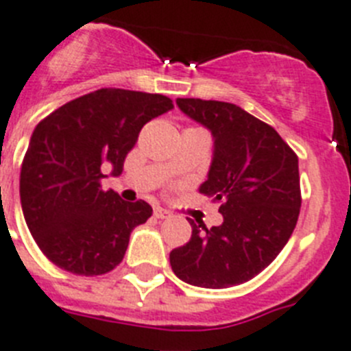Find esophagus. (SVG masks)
I'll use <instances>...</instances> for the list:
<instances>
[{"mask_svg": "<svg viewBox=\"0 0 351 351\" xmlns=\"http://www.w3.org/2000/svg\"><path fill=\"white\" fill-rule=\"evenodd\" d=\"M154 217L156 218H169L170 213L165 211V209H161V208H154Z\"/></svg>", "mask_w": 351, "mask_h": 351, "instance_id": "obj_1", "label": "esophagus"}]
</instances>
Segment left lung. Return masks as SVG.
Returning a JSON list of instances; mask_svg holds the SVG:
<instances>
[{
    "instance_id": "obj_1",
    "label": "left lung",
    "mask_w": 351,
    "mask_h": 351,
    "mask_svg": "<svg viewBox=\"0 0 351 351\" xmlns=\"http://www.w3.org/2000/svg\"><path fill=\"white\" fill-rule=\"evenodd\" d=\"M182 113L215 140L199 191L221 202V226L188 218L191 238L170 252L173 274L191 286L221 289L261 274L291 238L300 215L298 156L280 134L236 104L178 99Z\"/></svg>"
}]
</instances>
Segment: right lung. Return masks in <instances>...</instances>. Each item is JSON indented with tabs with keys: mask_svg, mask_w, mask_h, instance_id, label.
Segmentation results:
<instances>
[{
	"mask_svg": "<svg viewBox=\"0 0 351 351\" xmlns=\"http://www.w3.org/2000/svg\"><path fill=\"white\" fill-rule=\"evenodd\" d=\"M167 95L101 88L69 101L35 128L21 167V206L42 254L76 275H103L124 259L145 200L125 202L101 181L121 176L143 125L172 110Z\"/></svg>",
	"mask_w": 351,
	"mask_h": 351,
	"instance_id": "obj_1",
	"label": "right lung"
}]
</instances>
